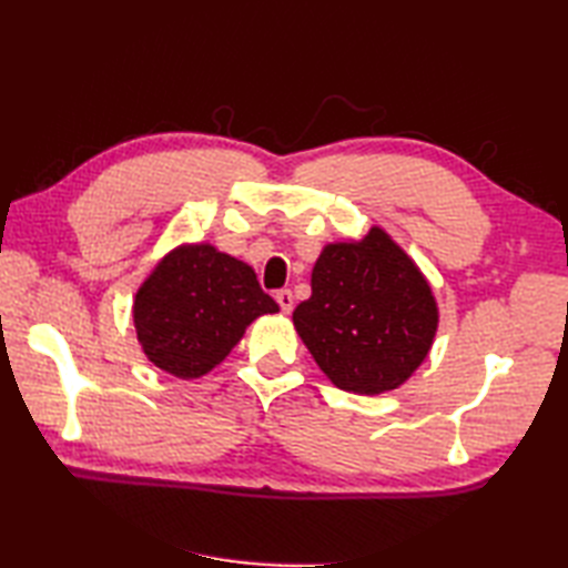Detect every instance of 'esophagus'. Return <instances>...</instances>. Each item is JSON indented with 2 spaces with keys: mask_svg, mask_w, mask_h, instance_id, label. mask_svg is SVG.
<instances>
[{
  "mask_svg": "<svg viewBox=\"0 0 568 568\" xmlns=\"http://www.w3.org/2000/svg\"><path fill=\"white\" fill-rule=\"evenodd\" d=\"M275 303L281 305L283 312H291L293 310V293L291 291H277L275 293Z\"/></svg>",
  "mask_w": 568,
  "mask_h": 568,
  "instance_id": "34e87169",
  "label": "esophagus"
}]
</instances>
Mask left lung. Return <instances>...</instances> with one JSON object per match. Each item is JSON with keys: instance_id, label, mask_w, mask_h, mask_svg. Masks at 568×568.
Wrapping results in <instances>:
<instances>
[{"instance_id": "1", "label": "left lung", "mask_w": 568, "mask_h": 568, "mask_svg": "<svg viewBox=\"0 0 568 568\" xmlns=\"http://www.w3.org/2000/svg\"><path fill=\"white\" fill-rule=\"evenodd\" d=\"M317 366L336 388L378 395L425 361L437 305L425 277L383 229L329 244L312 271V297L293 312Z\"/></svg>"}]
</instances>
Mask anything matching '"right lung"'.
<instances>
[{"label": "right lung", "mask_w": 568, "mask_h": 568, "mask_svg": "<svg viewBox=\"0 0 568 568\" xmlns=\"http://www.w3.org/2000/svg\"><path fill=\"white\" fill-rule=\"evenodd\" d=\"M277 312L246 263L210 244L165 256L141 285L134 324L143 352L178 378H200L229 356L248 324Z\"/></svg>", "instance_id": "add662e5"}]
</instances>
